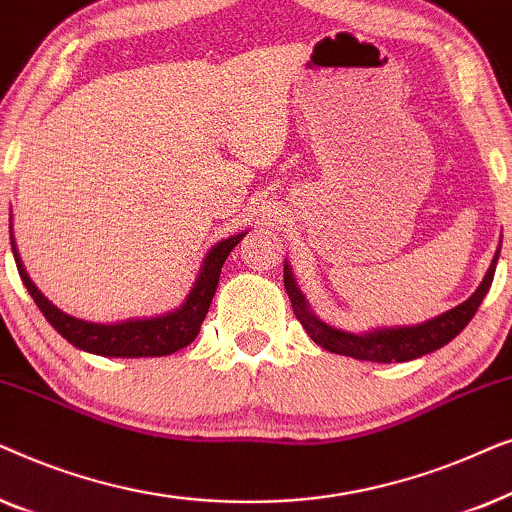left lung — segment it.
<instances>
[{
  "label": "left lung",
  "mask_w": 512,
  "mask_h": 512,
  "mask_svg": "<svg viewBox=\"0 0 512 512\" xmlns=\"http://www.w3.org/2000/svg\"><path fill=\"white\" fill-rule=\"evenodd\" d=\"M501 254V242L496 247V254L489 263V268L482 277L478 289L471 293V298L464 303L452 307L438 317H433L424 324L415 326H389V328H370L363 333H349L342 328H335L326 321H321L317 314L312 312L310 303H307L305 293L300 291V286L293 277L289 261H284V289L289 293V300L293 305V314H296L300 324L307 331V335L317 342L319 347H324L326 352L352 356L359 361H375V363H403L419 359V356L436 352V349L445 347L447 342L457 338L464 331L468 321L473 319V314L478 312L482 298L487 296L489 286H492L496 263H499Z\"/></svg>",
  "instance_id": "obj_1"
}]
</instances>
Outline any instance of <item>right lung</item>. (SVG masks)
I'll return each mask as SVG.
<instances>
[{"label":"right lung","instance_id":"add662e5","mask_svg":"<svg viewBox=\"0 0 512 512\" xmlns=\"http://www.w3.org/2000/svg\"><path fill=\"white\" fill-rule=\"evenodd\" d=\"M9 230L13 258H16L20 279H23L25 289L30 291V296L34 298L39 310L44 312L48 324H51L67 342H72L76 349H83V352L97 356H111V359L167 356L179 352V349H184L186 345H191L195 335L200 333V326L207 317L209 305H212L223 263H226L230 251L240 244L244 235H247V230H242V233L230 235L226 240L212 244V249L207 251L205 258H202L191 291L186 293L184 303H181L177 310L158 314V317L125 319L116 321V324H95V321L76 319L72 314L58 310V307L39 291V286L32 282L23 261H20L16 237H13V219L9 223Z\"/></svg>","mask_w":512,"mask_h":512}]
</instances>
